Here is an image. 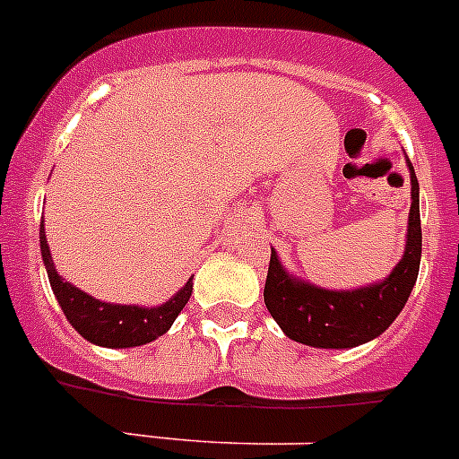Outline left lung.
Instances as JSON below:
<instances>
[{"instance_id": "obj_1", "label": "left lung", "mask_w": 459, "mask_h": 459, "mask_svg": "<svg viewBox=\"0 0 459 459\" xmlns=\"http://www.w3.org/2000/svg\"><path fill=\"white\" fill-rule=\"evenodd\" d=\"M411 206H409L407 243L395 269L379 282L356 290H326L290 273L278 253L271 248L269 275L264 285V303L282 333L294 342L317 350H351L379 338L403 312L416 278H419L420 234L419 179L409 163Z\"/></svg>"}]
</instances>
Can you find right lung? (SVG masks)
Masks as SVG:
<instances>
[{
  "mask_svg": "<svg viewBox=\"0 0 459 459\" xmlns=\"http://www.w3.org/2000/svg\"><path fill=\"white\" fill-rule=\"evenodd\" d=\"M39 238L43 264H46L48 280H50L56 303L62 306L71 326L84 340H89L91 344H99V347L128 350V347L153 342L156 338L168 333L174 319L179 317V312L184 310L190 294H193V278H188V282L169 301L160 303V306H124V303L99 301V299H93L87 291L78 290V287L66 282L62 275L56 273L50 246H48L46 238V230H43V221H40Z\"/></svg>",
  "mask_w": 459,
  "mask_h": 459,
  "instance_id": "right-lung-1",
  "label": "right lung"
}]
</instances>
